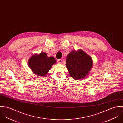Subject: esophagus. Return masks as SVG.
Returning <instances> with one entry per match:
<instances>
[{
	"label": "esophagus",
	"mask_w": 123,
	"mask_h": 123,
	"mask_svg": "<svg viewBox=\"0 0 123 123\" xmlns=\"http://www.w3.org/2000/svg\"><path fill=\"white\" fill-rule=\"evenodd\" d=\"M57 62H58V63H61L62 62V60L61 59H59L57 60Z\"/></svg>",
	"instance_id": "34e87169"
}]
</instances>
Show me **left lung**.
Here are the masks:
<instances>
[{
    "mask_svg": "<svg viewBox=\"0 0 123 123\" xmlns=\"http://www.w3.org/2000/svg\"><path fill=\"white\" fill-rule=\"evenodd\" d=\"M66 66L73 78L82 79L86 77L92 68V60L82 50L73 51L67 57Z\"/></svg>",
    "mask_w": 123,
    "mask_h": 123,
    "instance_id": "8db88e82",
    "label": "left lung"
}]
</instances>
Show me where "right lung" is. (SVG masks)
Here are the masks:
<instances>
[{"label": "right lung", "mask_w": 123, "mask_h": 123, "mask_svg": "<svg viewBox=\"0 0 123 123\" xmlns=\"http://www.w3.org/2000/svg\"><path fill=\"white\" fill-rule=\"evenodd\" d=\"M55 63L56 60L53 57H49L44 52L33 55L28 60V65L33 73L37 75L43 77L46 76Z\"/></svg>", "instance_id": "1"}]
</instances>
